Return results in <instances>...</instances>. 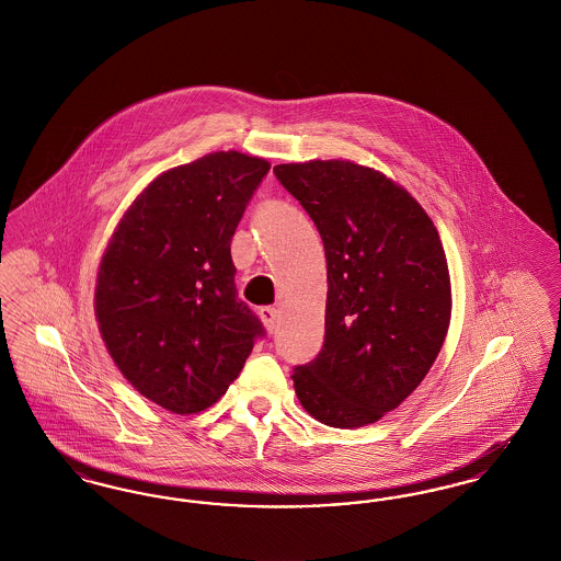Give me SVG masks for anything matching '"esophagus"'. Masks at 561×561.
Masks as SVG:
<instances>
[{"label": "esophagus", "mask_w": 561, "mask_h": 561, "mask_svg": "<svg viewBox=\"0 0 561 561\" xmlns=\"http://www.w3.org/2000/svg\"><path fill=\"white\" fill-rule=\"evenodd\" d=\"M261 320L265 323L268 334H273V332L277 330L279 318H277V311H275L273 307H263V309H261Z\"/></svg>", "instance_id": "obj_1"}]
</instances>
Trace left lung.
<instances>
[{"label": "left lung", "mask_w": 561, "mask_h": 561, "mask_svg": "<svg viewBox=\"0 0 561 561\" xmlns=\"http://www.w3.org/2000/svg\"><path fill=\"white\" fill-rule=\"evenodd\" d=\"M277 181L320 231L325 339L294 368L302 408L323 425H373L427 376L446 341L453 288L423 206L382 172L348 160L279 163Z\"/></svg>", "instance_id": "8db88e82"}]
</instances>
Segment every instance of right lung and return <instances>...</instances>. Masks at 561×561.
I'll list each match as a JSON object with an SVG mask.
<instances>
[{"instance_id": "obj_1", "label": "right lung", "mask_w": 561, "mask_h": 561, "mask_svg": "<svg viewBox=\"0 0 561 561\" xmlns=\"http://www.w3.org/2000/svg\"><path fill=\"white\" fill-rule=\"evenodd\" d=\"M271 163L216 151L153 179L101 259L94 313L111 359L147 400L197 414L263 336L238 298L231 238Z\"/></svg>"}]
</instances>
